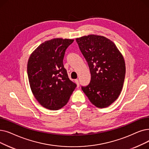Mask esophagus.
I'll use <instances>...</instances> for the list:
<instances>
[{"instance_id": "34e87169", "label": "esophagus", "mask_w": 149, "mask_h": 149, "mask_svg": "<svg viewBox=\"0 0 149 149\" xmlns=\"http://www.w3.org/2000/svg\"><path fill=\"white\" fill-rule=\"evenodd\" d=\"M75 83H77V87H79V86H80V84H79V80L78 79H76L75 80Z\"/></svg>"}]
</instances>
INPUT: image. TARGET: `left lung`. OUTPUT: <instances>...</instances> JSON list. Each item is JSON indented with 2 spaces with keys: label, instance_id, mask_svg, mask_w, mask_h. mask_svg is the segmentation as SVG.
Masks as SVG:
<instances>
[{
  "label": "left lung",
  "instance_id": "1",
  "mask_svg": "<svg viewBox=\"0 0 149 149\" xmlns=\"http://www.w3.org/2000/svg\"><path fill=\"white\" fill-rule=\"evenodd\" d=\"M76 41L91 75L89 85L81 89L94 105L107 107L122 91L125 75L124 58L115 44L104 36L90 35Z\"/></svg>",
  "mask_w": 149,
  "mask_h": 149
}]
</instances>
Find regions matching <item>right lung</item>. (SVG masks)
Returning <instances> with one entry per match:
<instances>
[{"instance_id": "add662e5", "label": "right lung", "mask_w": 149, "mask_h": 149, "mask_svg": "<svg viewBox=\"0 0 149 149\" xmlns=\"http://www.w3.org/2000/svg\"><path fill=\"white\" fill-rule=\"evenodd\" d=\"M74 40L55 38L40 44L27 63L30 88L43 107L57 110L68 102L77 85L68 77L63 58Z\"/></svg>"}]
</instances>
